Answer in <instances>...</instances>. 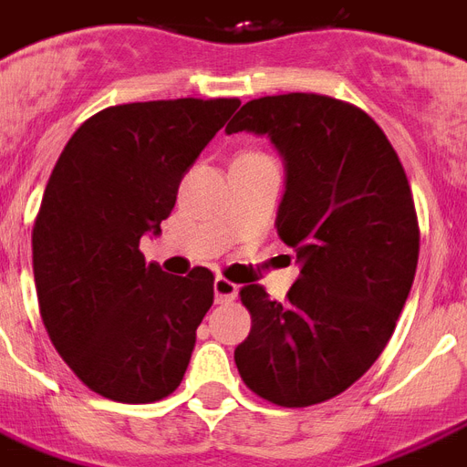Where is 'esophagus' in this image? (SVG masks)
I'll list each match as a JSON object with an SVG mask.
<instances>
[{"label": "esophagus", "mask_w": 467, "mask_h": 467, "mask_svg": "<svg viewBox=\"0 0 467 467\" xmlns=\"http://www.w3.org/2000/svg\"><path fill=\"white\" fill-rule=\"evenodd\" d=\"M214 297L219 305L223 302H234L238 297V285H234L226 277H216L214 280Z\"/></svg>", "instance_id": "obj_1"}]
</instances>
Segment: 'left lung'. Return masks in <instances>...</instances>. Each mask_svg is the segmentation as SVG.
<instances>
[{"mask_svg":"<svg viewBox=\"0 0 467 467\" xmlns=\"http://www.w3.org/2000/svg\"><path fill=\"white\" fill-rule=\"evenodd\" d=\"M238 131L267 136L283 155L275 229L299 277L287 302L260 285L241 290L253 327L236 368L267 402H327L378 360L410 297L419 260L410 182L380 126L341 99H251L226 126Z\"/></svg>","mask_w":467,"mask_h":467,"instance_id":"obj_1","label":"left lung"}]
</instances>
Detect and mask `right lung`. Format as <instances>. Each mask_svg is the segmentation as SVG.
Here are the masks:
<instances>
[{
    "instance_id": "add662e5",
    "label": "right lung",
    "mask_w": 467,
    "mask_h": 467,
    "mask_svg": "<svg viewBox=\"0 0 467 467\" xmlns=\"http://www.w3.org/2000/svg\"><path fill=\"white\" fill-rule=\"evenodd\" d=\"M238 99L119 104L89 117L57 158L36 216L41 319L65 363L97 395L126 404L175 392L214 275L172 277L139 251L158 236L177 187Z\"/></svg>"
}]
</instances>
